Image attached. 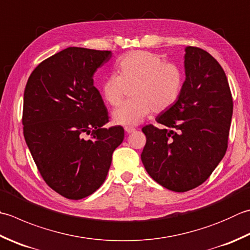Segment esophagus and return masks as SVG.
Wrapping results in <instances>:
<instances>
[{"mask_svg":"<svg viewBox=\"0 0 250 250\" xmlns=\"http://www.w3.org/2000/svg\"><path fill=\"white\" fill-rule=\"evenodd\" d=\"M125 131L126 132V133H133V132L135 131V129L134 128H132V126H125Z\"/></svg>","mask_w":250,"mask_h":250,"instance_id":"1","label":"esophagus"}]
</instances>
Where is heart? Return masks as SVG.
<instances>
[{"instance_id":"1","label":"heart","mask_w":250,"mask_h":250,"mask_svg":"<svg viewBox=\"0 0 250 250\" xmlns=\"http://www.w3.org/2000/svg\"><path fill=\"white\" fill-rule=\"evenodd\" d=\"M116 68L118 75H110L102 83L105 101L111 106H118L131 89L133 99L112 112L117 125H135L153 110H167L182 91V69L173 62H165L158 54L131 52L120 58Z\"/></svg>"}]
</instances>
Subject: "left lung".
<instances>
[{
	"label": "left lung",
	"mask_w": 250,
	"mask_h": 250,
	"mask_svg": "<svg viewBox=\"0 0 250 250\" xmlns=\"http://www.w3.org/2000/svg\"><path fill=\"white\" fill-rule=\"evenodd\" d=\"M185 81L178 101L142 131L141 159L156 182L173 192L199 187L228 148L233 100L226 72L206 51L185 47Z\"/></svg>",
	"instance_id": "left-lung-1"
}]
</instances>
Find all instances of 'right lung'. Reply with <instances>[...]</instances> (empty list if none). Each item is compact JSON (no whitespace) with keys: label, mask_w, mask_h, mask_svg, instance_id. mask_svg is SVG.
Segmentation results:
<instances>
[{"label":"right lung","mask_w":250,"mask_h":250,"mask_svg":"<svg viewBox=\"0 0 250 250\" xmlns=\"http://www.w3.org/2000/svg\"><path fill=\"white\" fill-rule=\"evenodd\" d=\"M110 51L67 47L39 63L23 93V136L43 180L68 199H81L104 183L120 125L105 128L108 111L94 86Z\"/></svg>","instance_id":"1"}]
</instances>
